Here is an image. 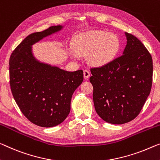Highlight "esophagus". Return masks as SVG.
I'll return each instance as SVG.
<instances>
[{"label": "esophagus", "instance_id": "esophagus-1", "mask_svg": "<svg viewBox=\"0 0 160 160\" xmlns=\"http://www.w3.org/2000/svg\"><path fill=\"white\" fill-rule=\"evenodd\" d=\"M89 76H90L89 71L87 69L83 70V77H84V78H88L89 77Z\"/></svg>", "mask_w": 160, "mask_h": 160}]
</instances>
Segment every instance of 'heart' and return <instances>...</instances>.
Returning a JSON list of instances; mask_svg holds the SVG:
<instances>
[{"label":"heart","instance_id":"b5f03b06","mask_svg":"<svg viewBox=\"0 0 160 160\" xmlns=\"http://www.w3.org/2000/svg\"><path fill=\"white\" fill-rule=\"evenodd\" d=\"M121 42L116 34L104 31H93L78 35L73 43V57L88 56L92 65L102 66L112 62L119 53Z\"/></svg>","mask_w":160,"mask_h":160}]
</instances>
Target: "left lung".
I'll list each match as a JSON object with an SVG mask.
<instances>
[{"mask_svg": "<svg viewBox=\"0 0 160 160\" xmlns=\"http://www.w3.org/2000/svg\"><path fill=\"white\" fill-rule=\"evenodd\" d=\"M123 55L109 64L92 68L90 82L96 112L103 120L122 124L141 112L152 84V58L136 36L126 33Z\"/></svg>", "mask_w": 160, "mask_h": 160, "instance_id": "left-lung-1", "label": "left lung"}]
</instances>
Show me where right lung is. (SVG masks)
<instances>
[{
    "label": "right lung",
    "instance_id": "obj_1",
    "mask_svg": "<svg viewBox=\"0 0 160 160\" xmlns=\"http://www.w3.org/2000/svg\"><path fill=\"white\" fill-rule=\"evenodd\" d=\"M61 28L51 26L28 35L9 60L10 86L16 104L29 121L43 127L64 121L70 112L73 93L83 80L82 70L66 72L38 62L32 56L31 45Z\"/></svg>",
    "mask_w": 160,
    "mask_h": 160
}]
</instances>
